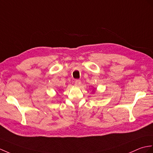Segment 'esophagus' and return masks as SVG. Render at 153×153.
<instances>
[{
    "instance_id": "obj_1",
    "label": "esophagus",
    "mask_w": 153,
    "mask_h": 153,
    "mask_svg": "<svg viewBox=\"0 0 153 153\" xmlns=\"http://www.w3.org/2000/svg\"><path fill=\"white\" fill-rule=\"evenodd\" d=\"M81 81L79 79H76L75 81V82H74V85H76V86H79V85H80L81 84Z\"/></svg>"
}]
</instances>
